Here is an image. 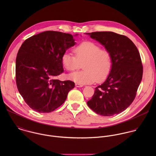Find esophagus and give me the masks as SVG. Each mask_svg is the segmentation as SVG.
I'll list each match as a JSON object with an SVG mask.
<instances>
[{
  "instance_id": "obj_1",
  "label": "esophagus",
  "mask_w": 156,
  "mask_h": 156,
  "mask_svg": "<svg viewBox=\"0 0 156 156\" xmlns=\"http://www.w3.org/2000/svg\"><path fill=\"white\" fill-rule=\"evenodd\" d=\"M75 85H76V87H78V88H81V87H83V85H80V84H79V83H76Z\"/></svg>"
}]
</instances>
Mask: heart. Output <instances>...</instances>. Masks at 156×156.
<instances>
[{
    "instance_id": "b5f03b06",
    "label": "heart",
    "mask_w": 156,
    "mask_h": 156,
    "mask_svg": "<svg viewBox=\"0 0 156 156\" xmlns=\"http://www.w3.org/2000/svg\"><path fill=\"white\" fill-rule=\"evenodd\" d=\"M76 56L69 53H64L62 56V63L69 71H73L83 63V70L71 73L68 79L80 85L90 84L95 81L100 82L105 80L111 68V58L109 53L101 49L98 45L85 41L78 45L74 49Z\"/></svg>"
}]
</instances>
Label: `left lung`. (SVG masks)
<instances>
[{
  "label": "left lung",
  "mask_w": 156,
  "mask_h": 156,
  "mask_svg": "<svg viewBox=\"0 0 156 156\" xmlns=\"http://www.w3.org/2000/svg\"><path fill=\"white\" fill-rule=\"evenodd\" d=\"M86 34L105 47L111 55L112 63L107 79L95 88L88 106L102 116L119 114L132 103L142 80L143 67L139 52L124 35L113 32Z\"/></svg>",
  "instance_id": "8db88e82"
}]
</instances>
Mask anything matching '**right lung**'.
Returning <instances> with one entry per match:
<instances>
[{
  "instance_id": "1",
  "label": "right lung",
  "mask_w": 156,
  "mask_h": 156,
  "mask_svg": "<svg viewBox=\"0 0 156 156\" xmlns=\"http://www.w3.org/2000/svg\"><path fill=\"white\" fill-rule=\"evenodd\" d=\"M75 44L72 35L51 30L34 35L23 43L16 61V83L24 101L33 110L53 111L74 88L73 82L60 81L56 77L64 72L63 54Z\"/></svg>"
}]
</instances>
